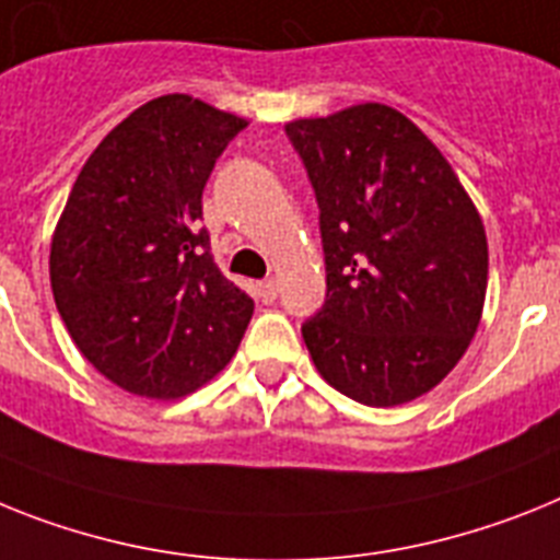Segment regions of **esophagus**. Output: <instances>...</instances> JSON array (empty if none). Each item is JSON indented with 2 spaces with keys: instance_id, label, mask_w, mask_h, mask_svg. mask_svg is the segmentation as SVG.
I'll return each instance as SVG.
<instances>
[{
  "instance_id": "1",
  "label": "esophagus",
  "mask_w": 560,
  "mask_h": 560,
  "mask_svg": "<svg viewBox=\"0 0 560 560\" xmlns=\"http://www.w3.org/2000/svg\"><path fill=\"white\" fill-rule=\"evenodd\" d=\"M258 295H261V302H276V295H279V281L276 279L258 281Z\"/></svg>"
}]
</instances>
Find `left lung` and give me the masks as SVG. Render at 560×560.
<instances>
[{
	"mask_svg": "<svg viewBox=\"0 0 560 560\" xmlns=\"http://www.w3.org/2000/svg\"><path fill=\"white\" fill-rule=\"evenodd\" d=\"M318 201L327 295L302 324L318 373L352 401L424 396L476 336L487 236L441 150L387 105L290 121Z\"/></svg>",
	"mask_w": 560,
	"mask_h": 560,
	"instance_id": "left-lung-1",
	"label": "left lung"
}]
</instances>
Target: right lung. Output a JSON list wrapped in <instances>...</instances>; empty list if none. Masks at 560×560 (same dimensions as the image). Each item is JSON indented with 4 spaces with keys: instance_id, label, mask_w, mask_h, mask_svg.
I'll use <instances>...</instances> for the list:
<instances>
[{
    "instance_id": "1",
    "label": "right lung",
    "mask_w": 560,
    "mask_h": 560,
    "mask_svg": "<svg viewBox=\"0 0 560 560\" xmlns=\"http://www.w3.org/2000/svg\"><path fill=\"white\" fill-rule=\"evenodd\" d=\"M247 121L185 93L159 96L102 139L50 244L56 310L82 355L121 389L178 398L230 361L253 299L201 228L215 159Z\"/></svg>"
}]
</instances>
